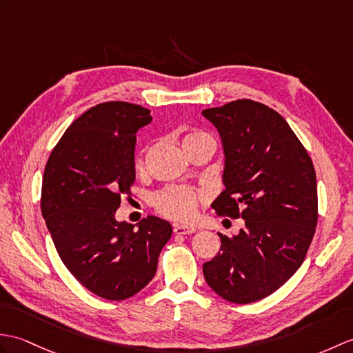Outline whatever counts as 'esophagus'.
<instances>
[{
    "mask_svg": "<svg viewBox=\"0 0 353 353\" xmlns=\"http://www.w3.org/2000/svg\"><path fill=\"white\" fill-rule=\"evenodd\" d=\"M173 232H174V234H191V233L195 232V228L194 227H188V225H179V224H176L173 227Z\"/></svg>",
    "mask_w": 353,
    "mask_h": 353,
    "instance_id": "obj_1",
    "label": "esophagus"
}]
</instances>
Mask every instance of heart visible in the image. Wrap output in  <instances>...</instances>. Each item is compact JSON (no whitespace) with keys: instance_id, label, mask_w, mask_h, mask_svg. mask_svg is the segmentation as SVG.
<instances>
[{"instance_id":"1","label":"heart","mask_w":353,"mask_h":353,"mask_svg":"<svg viewBox=\"0 0 353 353\" xmlns=\"http://www.w3.org/2000/svg\"><path fill=\"white\" fill-rule=\"evenodd\" d=\"M185 150H191L196 145H212L215 149V138L206 130L192 129L183 137ZM145 149H141L137 154V167L141 168L144 165ZM206 192L194 190L190 186H167L157 192L153 196V208L161 215L174 221H190L194 218L199 204L206 200Z\"/></svg>"}]
</instances>
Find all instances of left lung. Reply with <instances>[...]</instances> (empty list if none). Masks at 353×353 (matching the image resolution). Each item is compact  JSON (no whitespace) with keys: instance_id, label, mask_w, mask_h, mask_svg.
<instances>
[{"instance_id":"8db88e82","label":"left lung","mask_w":353,"mask_h":353,"mask_svg":"<svg viewBox=\"0 0 353 353\" xmlns=\"http://www.w3.org/2000/svg\"><path fill=\"white\" fill-rule=\"evenodd\" d=\"M203 116L223 138L218 216L245 219L237 236L218 233L221 248L203 265L209 288L233 304L272 294L304 261L317 225L316 171L307 149L280 114L239 99Z\"/></svg>"}]
</instances>
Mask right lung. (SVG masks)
<instances>
[{
	"mask_svg": "<svg viewBox=\"0 0 353 353\" xmlns=\"http://www.w3.org/2000/svg\"><path fill=\"white\" fill-rule=\"evenodd\" d=\"M141 105L111 101L79 116L49 154L40 209L69 272L96 296L123 301L157 274L173 233L157 216L139 228L117 223L116 210L135 183L137 130L150 123Z\"/></svg>",
	"mask_w": 353,
	"mask_h": 353,
	"instance_id": "obj_1",
	"label": "right lung"
}]
</instances>
